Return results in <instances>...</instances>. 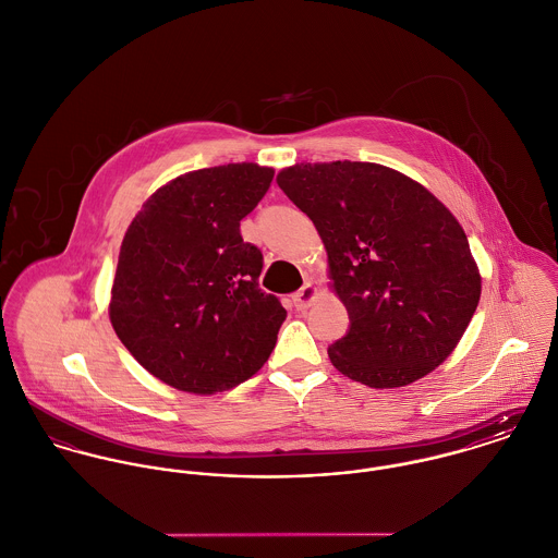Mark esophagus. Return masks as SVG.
<instances>
[{"instance_id": "1", "label": "esophagus", "mask_w": 558, "mask_h": 558, "mask_svg": "<svg viewBox=\"0 0 558 558\" xmlns=\"http://www.w3.org/2000/svg\"><path fill=\"white\" fill-rule=\"evenodd\" d=\"M318 300V289L314 282H304V287L293 295V306L298 310H306Z\"/></svg>"}]
</instances>
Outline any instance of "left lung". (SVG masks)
I'll use <instances>...</instances> for the list:
<instances>
[{
    "instance_id": "obj_1",
    "label": "left lung",
    "mask_w": 558,
    "mask_h": 558,
    "mask_svg": "<svg viewBox=\"0 0 558 558\" xmlns=\"http://www.w3.org/2000/svg\"><path fill=\"white\" fill-rule=\"evenodd\" d=\"M276 182L314 222L329 289L351 318L327 349L333 368L374 389L438 368L482 298L456 216L428 187L376 162H298Z\"/></svg>"
}]
</instances>
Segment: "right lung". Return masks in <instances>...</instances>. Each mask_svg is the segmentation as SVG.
I'll return each mask as SVG.
<instances>
[{
    "mask_svg": "<svg viewBox=\"0 0 558 558\" xmlns=\"http://www.w3.org/2000/svg\"><path fill=\"white\" fill-rule=\"evenodd\" d=\"M274 169L235 162L158 187L125 231L109 318L130 355L196 396L229 391L269 360L287 310L258 289L263 254L240 222Z\"/></svg>",
    "mask_w": 558,
    "mask_h": 558,
    "instance_id": "add662e5",
    "label": "right lung"
}]
</instances>
